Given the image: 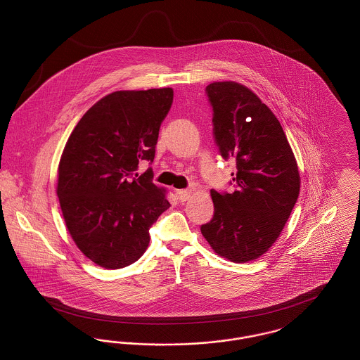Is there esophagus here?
I'll list each match as a JSON object with an SVG mask.
<instances>
[{
    "instance_id": "esophagus-1",
    "label": "esophagus",
    "mask_w": 360,
    "mask_h": 360,
    "mask_svg": "<svg viewBox=\"0 0 360 360\" xmlns=\"http://www.w3.org/2000/svg\"><path fill=\"white\" fill-rule=\"evenodd\" d=\"M190 190H176V197H178V200L181 201V202H185V201H188V198H190Z\"/></svg>"
}]
</instances>
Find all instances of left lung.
Returning a JSON list of instances; mask_svg holds the SVG:
<instances>
[{
    "mask_svg": "<svg viewBox=\"0 0 360 360\" xmlns=\"http://www.w3.org/2000/svg\"><path fill=\"white\" fill-rule=\"evenodd\" d=\"M213 137L221 158L236 162L235 191L210 190L214 213L201 233L235 263L263 255L278 239L300 194V172L281 122L245 86H206Z\"/></svg>",
    "mask_w": 360,
    "mask_h": 360,
    "instance_id": "left-lung-1",
    "label": "left lung"
}]
</instances>
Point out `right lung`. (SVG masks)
I'll return each mask as SVG.
<instances>
[{
    "mask_svg": "<svg viewBox=\"0 0 360 360\" xmlns=\"http://www.w3.org/2000/svg\"><path fill=\"white\" fill-rule=\"evenodd\" d=\"M172 87L115 91L94 103L71 132L59 163L58 198L70 235L96 264L122 269L144 254L150 228L170 207L153 184L160 124Z\"/></svg>",
    "mask_w": 360,
    "mask_h": 360,
    "instance_id": "1",
    "label": "right lung"
}]
</instances>
